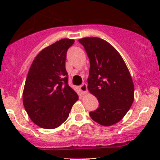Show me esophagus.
<instances>
[{"label":"esophagus","instance_id":"obj_1","mask_svg":"<svg viewBox=\"0 0 160 160\" xmlns=\"http://www.w3.org/2000/svg\"><path fill=\"white\" fill-rule=\"evenodd\" d=\"M80 89L83 94H85V93L87 92V85H86V83H82V85L80 86Z\"/></svg>","mask_w":160,"mask_h":160}]
</instances>
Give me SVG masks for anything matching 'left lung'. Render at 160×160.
I'll use <instances>...</instances> for the list:
<instances>
[{
  "instance_id": "1",
  "label": "left lung",
  "mask_w": 160,
  "mask_h": 160,
  "mask_svg": "<svg viewBox=\"0 0 160 160\" xmlns=\"http://www.w3.org/2000/svg\"><path fill=\"white\" fill-rule=\"evenodd\" d=\"M90 62L88 90L98 99L99 107L91 118L104 126L120 122L133 103L135 89L123 58L111 44L102 38L79 40Z\"/></svg>"
}]
</instances>
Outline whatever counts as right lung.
Instances as JSON below:
<instances>
[{"label":"right lung","mask_w":160,"mask_h":160,"mask_svg":"<svg viewBox=\"0 0 160 160\" xmlns=\"http://www.w3.org/2000/svg\"><path fill=\"white\" fill-rule=\"evenodd\" d=\"M74 40L64 38L42 49L34 58L22 94L23 105L37 126H60L68 117L78 95L68 83L66 53Z\"/></svg>","instance_id":"obj_1"}]
</instances>
